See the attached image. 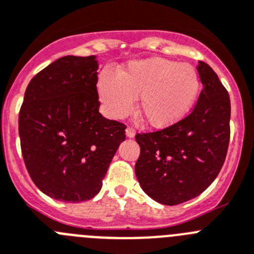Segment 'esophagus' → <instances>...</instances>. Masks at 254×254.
<instances>
[{"mask_svg": "<svg viewBox=\"0 0 254 254\" xmlns=\"http://www.w3.org/2000/svg\"><path fill=\"white\" fill-rule=\"evenodd\" d=\"M135 135V129H132L131 127H127V138H132V136Z\"/></svg>", "mask_w": 254, "mask_h": 254, "instance_id": "esophagus-1", "label": "esophagus"}]
</instances>
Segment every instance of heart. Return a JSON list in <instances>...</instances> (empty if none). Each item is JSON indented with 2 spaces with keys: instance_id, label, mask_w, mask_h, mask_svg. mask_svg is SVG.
<instances>
[{
  "instance_id": "heart-1",
  "label": "heart",
  "mask_w": 254,
  "mask_h": 254,
  "mask_svg": "<svg viewBox=\"0 0 254 254\" xmlns=\"http://www.w3.org/2000/svg\"><path fill=\"white\" fill-rule=\"evenodd\" d=\"M195 67L166 58L130 62L118 76L102 72L97 91L105 110L113 118H124L138 99L136 111L153 127H168L191 111L200 92Z\"/></svg>"
}]
</instances>
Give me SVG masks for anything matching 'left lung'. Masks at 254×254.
Segmentation results:
<instances>
[{
  "label": "left lung",
  "mask_w": 254,
  "mask_h": 254,
  "mask_svg": "<svg viewBox=\"0 0 254 254\" xmlns=\"http://www.w3.org/2000/svg\"><path fill=\"white\" fill-rule=\"evenodd\" d=\"M201 90L191 113L181 122L152 132H138L140 155L135 175L144 192L163 205L196 197L223 167L230 139V99L216 73L197 65Z\"/></svg>",
  "instance_id": "left-lung-1"
}]
</instances>
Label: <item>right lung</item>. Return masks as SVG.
I'll list each match as a JSON object with an SVG mask.
<instances>
[{"mask_svg":"<svg viewBox=\"0 0 254 254\" xmlns=\"http://www.w3.org/2000/svg\"><path fill=\"white\" fill-rule=\"evenodd\" d=\"M95 57L67 56L36 73L25 91L19 134L25 166L56 200L95 197L119 145L123 123L99 113Z\"/></svg>","mask_w":254,"mask_h":254,"instance_id":"obj_1","label":"right lung"}]
</instances>
